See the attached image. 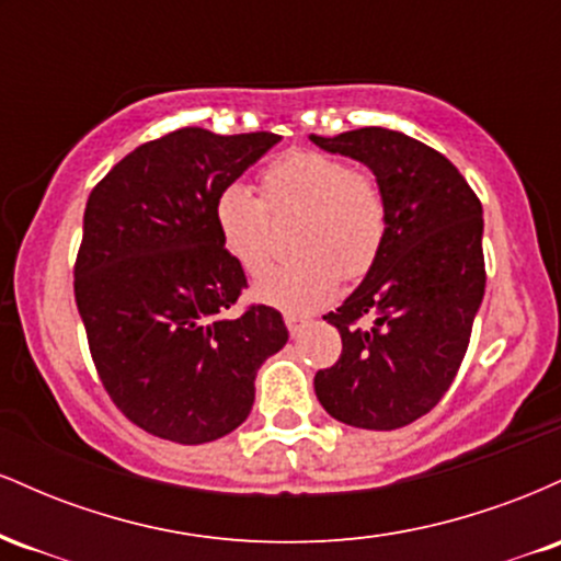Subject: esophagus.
Returning <instances> with one entry per match:
<instances>
[{"mask_svg": "<svg viewBox=\"0 0 561 561\" xmlns=\"http://www.w3.org/2000/svg\"><path fill=\"white\" fill-rule=\"evenodd\" d=\"M285 324H287L289 334H293V337H298V334L302 332V327L308 324V319L298 317V313H285Z\"/></svg>", "mask_w": 561, "mask_h": 561, "instance_id": "esophagus-1", "label": "esophagus"}]
</instances>
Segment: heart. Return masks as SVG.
Wrapping results in <instances>:
<instances>
[{"mask_svg":"<svg viewBox=\"0 0 561 561\" xmlns=\"http://www.w3.org/2000/svg\"><path fill=\"white\" fill-rule=\"evenodd\" d=\"M274 218L300 216L295 253L255 282V298L287 313H311L337 293L340 279H362L379 259L388 234V199L366 169L345 160L298 150L261 173V197L229 184L214 203L221 244L250 276L272 261Z\"/></svg>","mask_w":561,"mask_h":561,"instance_id":"obj_1","label":"heart"}]
</instances>
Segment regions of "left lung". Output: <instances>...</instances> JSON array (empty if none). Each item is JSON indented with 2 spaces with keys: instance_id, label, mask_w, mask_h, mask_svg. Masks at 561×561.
Instances as JSON below:
<instances>
[{
  "instance_id": "8db88e82",
  "label": "left lung",
  "mask_w": 561,
  "mask_h": 561,
  "mask_svg": "<svg viewBox=\"0 0 561 561\" xmlns=\"http://www.w3.org/2000/svg\"><path fill=\"white\" fill-rule=\"evenodd\" d=\"M311 141L369 165L388 199L379 259L324 317L343 353L313 388L337 422L405 427L435 409L465 362L485 295L482 205L446 156L401 131L366 126Z\"/></svg>"
}]
</instances>
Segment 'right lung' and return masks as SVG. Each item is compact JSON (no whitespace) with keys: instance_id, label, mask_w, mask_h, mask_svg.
<instances>
[{"instance_id":"add662e5","label":"right lung","mask_w":561,"mask_h":561,"mask_svg":"<svg viewBox=\"0 0 561 561\" xmlns=\"http://www.w3.org/2000/svg\"><path fill=\"white\" fill-rule=\"evenodd\" d=\"M279 139L179 128L128 152L87 199L76 306L107 396L145 433L184 446L229 435L287 343L274 308L224 317L248 279L214 221L218 192Z\"/></svg>"}]
</instances>
